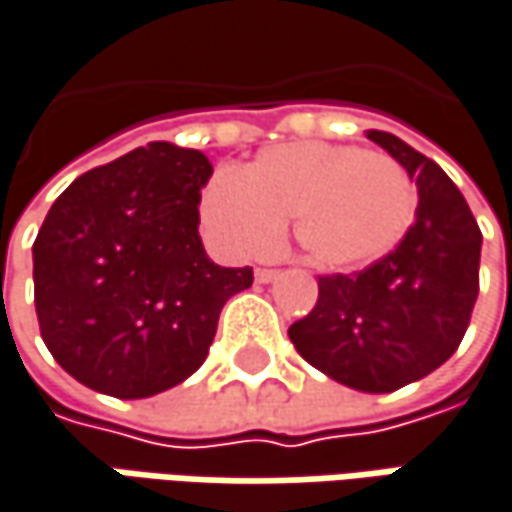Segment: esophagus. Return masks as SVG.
Returning a JSON list of instances; mask_svg holds the SVG:
<instances>
[{"instance_id": "34e87169", "label": "esophagus", "mask_w": 512, "mask_h": 512, "mask_svg": "<svg viewBox=\"0 0 512 512\" xmlns=\"http://www.w3.org/2000/svg\"><path fill=\"white\" fill-rule=\"evenodd\" d=\"M278 275H281V269H255L257 284H272V281H275Z\"/></svg>"}]
</instances>
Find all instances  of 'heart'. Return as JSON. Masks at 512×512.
Segmentation results:
<instances>
[{
	"label": "heart",
	"mask_w": 512,
	"mask_h": 512,
	"mask_svg": "<svg viewBox=\"0 0 512 512\" xmlns=\"http://www.w3.org/2000/svg\"><path fill=\"white\" fill-rule=\"evenodd\" d=\"M202 223L231 255L272 252L292 220L301 252L327 272H353L400 246L417 214L408 170L385 153L295 141L269 147L199 196Z\"/></svg>",
	"instance_id": "b5f03b06"
}]
</instances>
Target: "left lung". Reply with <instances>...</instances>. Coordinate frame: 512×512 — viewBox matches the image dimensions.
<instances>
[{
    "mask_svg": "<svg viewBox=\"0 0 512 512\" xmlns=\"http://www.w3.org/2000/svg\"><path fill=\"white\" fill-rule=\"evenodd\" d=\"M368 138L414 179V226L374 266L318 278L316 307L289 339L321 374L388 394L432 374L461 345L478 298L481 228L443 167L391 133Z\"/></svg>",
    "mask_w": 512,
    "mask_h": 512,
    "instance_id": "left-lung-1",
    "label": "left lung"
}]
</instances>
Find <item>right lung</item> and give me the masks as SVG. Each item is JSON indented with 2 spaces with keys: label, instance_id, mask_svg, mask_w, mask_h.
<instances>
[{
  "label": "right lung",
  "instance_id": "obj_1",
  "mask_svg": "<svg viewBox=\"0 0 512 512\" xmlns=\"http://www.w3.org/2000/svg\"><path fill=\"white\" fill-rule=\"evenodd\" d=\"M205 153L150 141L57 196L34 240V304L57 365L92 391L144 400L205 362L252 269L217 266L199 237Z\"/></svg>",
  "mask_w": 512,
  "mask_h": 512
}]
</instances>
